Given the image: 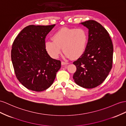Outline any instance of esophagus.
Instances as JSON below:
<instances>
[{"label":"esophagus","mask_w":126,"mask_h":126,"mask_svg":"<svg viewBox=\"0 0 126 126\" xmlns=\"http://www.w3.org/2000/svg\"><path fill=\"white\" fill-rule=\"evenodd\" d=\"M61 64H62V65H67V64H68L69 63H67V62H63V61H62V62H61Z\"/></svg>","instance_id":"esophagus-1"}]
</instances>
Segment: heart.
<instances>
[{"label":"heart","instance_id":"1","mask_svg":"<svg viewBox=\"0 0 126 126\" xmlns=\"http://www.w3.org/2000/svg\"><path fill=\"white\" fill-rule=\"evenodd\" d=\"M53 41L48 40L45 44V49L50 56L57 59L62 51L66 59H77L81 56L86 50L88 41L86 31L82 28L61 29L52 36Z\"/></svg>","mask_w":126,"mask_h":126}]
</instances>
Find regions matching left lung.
Returning a JSON list of instances; mask_svg holds the SVG:
<instances>
[{"label": "left lung", "mask_w": 126, "mask_h": 126, "mask_svg": "<svg viewBox=\"0 0 126 126\" xmlns=\"http://www.w3.org/2000/svg\"><path fill=\"white\" fill-rule=\"evenodd\" d=\"M80 24L88 29V39L85 53L73 63L77 67L73 78L80 87L93 88L101 85L110 72L113 46L108 31L97 22Z\"/></svg>", "instance_id": "8db88e82"}]
</instances>
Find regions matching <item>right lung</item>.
<instances>
[{
    "label": "right lung",
    "mask_w": 126,
    "mask_h": 126,
    "mask_svg": "<svg viewBox=\"0 0 126 126\" xmlns=\"http://www.w3.org/2000/svg\"><path fill=\"white\" fill-rule=\"evenodd\" d=\"M55 24L30 25L15 39L11 59L16 77L25 87L41 92L53 84L61 62L51 58L45 49V38Z\"/></svg>",
    "instance_id": "add662e5"
}]
</instances>
